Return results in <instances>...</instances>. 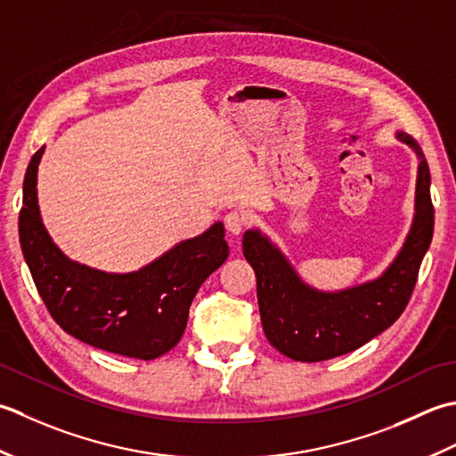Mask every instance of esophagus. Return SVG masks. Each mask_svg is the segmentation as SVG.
Listing matches in <instances>:
<instances>
[{
  "label": "esophagus",
  "mask_w": 456,
  "mask_h": 456,
  "mask_svg": "<svg viewBox=\"0 0 456 456\" xmlns=\"http://www.w3.org/2000/svg\"><path fill=\"white\" fill-rule=\"evenodd\" d=\"M249 224V218L244 210H230L224 216V226L230 234H241Z\"/></svg>",
  "instance_id": "esophagus-1"
}]
</instances>
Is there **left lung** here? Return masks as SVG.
I'll return each mask as SVG.
<instances>
[{
	"mask_svg": "<svg viewBox=\"0 0 456 456\" xmlns=\"http://www.w3.org/2000/svg\"><path fill=\"white\" fill-rule=\"evenodd\" d=\"M419 157L415 218L410 236L394 264L378 280L338 293L305 285L283 254L257 230L244 234V256L254 267L262 327L269 345L291 360L322 362L366 345L405 311L431 244L435 210L431 175L419 143L397 134Z\"/></svg>",
	"mask_w": 456,
	"mask_h": 456,
	"instance_id": "left-lung-1",
	"label": "left lung"
}]
</instances>
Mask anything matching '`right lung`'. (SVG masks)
<instances>
[{
	"instance_id": "add662e5",
	"label": "right lung",
	"mask_w": 456,
	"mask_h": 456,
	"mask_svg": "<svg viewBox=\"0 0 456 456\" xmlns=\"http://www.w3.org/2000/svg\"><path fill=\"white\" fill-rule=\"evenodd\" d=\"M43 150L25 173L20 241L45 306L64 332L90 346L139 360L163 356L187 329L199 287L226 262L224 226L216 222L134 273H104L70 262L46 234L37 207Z\"/></svg>"
}]
</instances>
